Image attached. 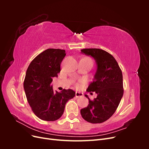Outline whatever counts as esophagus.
Instances as JSON below:
<instances>
[{"label":"esophagus","mask_w":149,"mask_h":149,"mask_svg":"<svg viewBox=\"0 0 149 149\" xmlns=\"http://www.w3.org/2000/svg\"><path fill=\"white\" fill-rule=\"evenodd\" d=\"M83 96V94L82 93L76 91V93H75V96L76 97H82Z\"/></svg>","instance_id":"34e87169"}]
</instances>
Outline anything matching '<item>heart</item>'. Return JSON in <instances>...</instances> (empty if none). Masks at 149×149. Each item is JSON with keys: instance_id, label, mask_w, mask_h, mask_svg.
Segmentation results:
<instances>
[{"instance_id": "1", "label": "heart", "mask_w": 149, "mask_h": 149, "mask_svg": "<svg viewBox=\"0 0 149 149\" xmlns=\"http://www.w3.org/2000/svg\"><path fill=\"white\" fill-rule=\"evenodd\" d=\"M80 82H81V83H84V80H81V81ZM78 86H79V84H78Z\"/></svg>"}]
</instances>
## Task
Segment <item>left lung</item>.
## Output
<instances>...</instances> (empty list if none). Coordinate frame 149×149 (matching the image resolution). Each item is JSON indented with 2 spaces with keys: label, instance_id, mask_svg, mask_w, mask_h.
Here are the masks:
<instances>
[{
  "label": "left lung",
  "instance_id": "8db88e82",
  "mask_svg": "<svg viewBox=\"0 0 149 149\" xmlns=\"http://www.w3.org/2000/svg\"><path fill=\"white\" fill-rule=\"evenodd\" d=\"M81 52L93 58L97 66L93 83L86 90L95 92L97 97L91 101L85 94L89 104L81 109V115L90 123H102L113 115L123 97V73L115 58L103 49L86 48Z\"/></svg>",
  "mask_w": 149,
  "mask_h": 149
}]
</instances>
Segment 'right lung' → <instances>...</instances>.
Masks as SVG:
<instances>
[{"mask_svg": "<svg viewBox=\"0 0 149 149\" xmlns=\"http://www.w3.org/2000/svg\"><path fill=\"white\" fill-rule=\"evenodd\" d=\"M65 50L49 48L36 56L26 71L24 88L28 102L38 118L47 121L60 119L66 103L75 96L72 89L53 91L51 84L60 72Z\"/></svg>", "mask_w": 149, "mask_h": 149, "instance_id": "right-lung-1", "label": "right lung"}]
</instances>
